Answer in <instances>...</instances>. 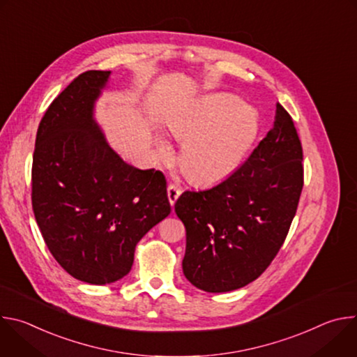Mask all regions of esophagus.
Listing matches in <instances>:
<instances>
[{
  "mask_svg": "<svg viewBox=\"0 0 357 357\" xmlns=\"http://www.w3.org/2000/svg\"><path fill=\"white\" fill-rule=\"evenodd\" d=\"M179 195H181V189L176 186V185H169L168 186V199H169V203H171V206H174L175 205V202H176V199L179 197Z\"/></svg>",
  "mask_w": 357,
  "mask_h": 357,
  "instance_id": "esophagus-1",
  "label": "esophagus"
}]
</instances>
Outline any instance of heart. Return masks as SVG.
<instances>
[{"label":"heart","instance_id":"heart-1","mask_svg":"<svg viewBox=\"0 0 357 357\" xmlns=\"http://www.w3.org/2000/svg\"><path fill=\"white\" fill-rule=\"evenodd\" d=\"M174 138L182 142L179 167L195 183L209 185L231 175L256 142L260 120L251 107L230 94L202 96L168 121ZM157 155L172 154L169 142L158 137Z\"/></svg>","mask_w":357,"mask_h":357}]
</instances>
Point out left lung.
Listing matches in <instances>:
<instances>
[{"label":"left lung","mask_w":357,"mask_h":357,"mask_svg":"<svg viewBox=\"0 0 357 357\" xmlns=\"http://www.w3.org/2000/svg\"><path fill=\"white\" fill-rule=\"evenodd\" d=\"M302 186V145L291 116L277 103L273 128L236 172L176 200L186 229L188 281L206 292H227L257 280L288 234Z\"/></svg>","instance_id":"obj_1"}]
</instances>
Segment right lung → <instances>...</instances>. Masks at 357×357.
<instances>
[{"label": "right lung", "mask_w": 357, "mask_h": 357, "mask_svg": "<svg viewBox=\"0 0 357 357\" xmlns=\"http://www.w3.org/2000/svg\"><path fill=\"white\" fill-rule=\"evenodd\" d=\"M112 72L79 75L42 117L32 161V209L42 237L76 280L127 275L137 243L171 213L167 181L121 160L94 120Z\"/></svg>", "instance_id": "obj_1"}]
</instances>
